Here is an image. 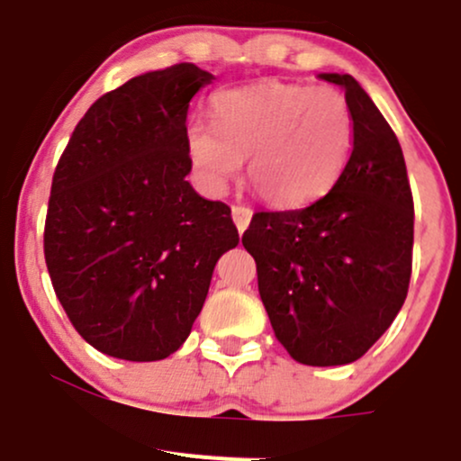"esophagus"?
<instances>
[{"mask_svg":"<svg viewBox=\"0 0 461 461\" xmlns=\"http://www.w3.org/2000/svg\"><path fill=\"white\" fill-rule=\"evenodd\" d=\"M231 218H234L236 227H239V231L243 234V231L248 230L249 221H252V209L245 207V204H234V207H231Z\"/></svg>","mask_w":461,"mask_h":461,"instance_id":"34e87169","label":"esophagus"}]
</instances>
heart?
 I'll return each instance as SVG.
<instances>
[{"instance_id": "1", "label": "heart", "mask_w": 461, "mask_h": 461, "mask_svg": "<svg viewBox=\"0 0 461 461\" xmlns=\"http://www.w3.org/2000/svg\"><path fill=\"white\" fill-rule=\"evenodd\" d=\"M212 124L187 129V151L204 189L225 192L248 158V180L265 203L303 207L328 194L346 169L355 120L328 86L258 82L213 97Z\"/></svg>"}]
</instances>
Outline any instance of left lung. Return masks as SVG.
<instances>
[{
    "mask_svg": "<svg viewBox=\"0 0 461 461\" xmlns=\"http://www.w3.org/2000/svg\"><path fill=\"white\" fill-rule=\"evenodd\" d=\"M321 77L346 91L355 120L350 160L310 207L254 213L243 245L292 359L343 366L375 346L406 301L415 207L402 147L368 93L352 76Z\"/></svg>",
    "mask_w": 461,
    "mask_h": 461,
    "instance_id": "1",
    "label": "left lung"
}]
</instances>
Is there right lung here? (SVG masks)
Returning <instances> with one entry per match:
<instances>
[{
  "label": "right lung",
  "mask_w": 461,
  "mask_h": 461,
  "mask_svg": "<svg viewBox=\"0 0 461 461\" xmlns=\"http://www.w3.org/2000/svg\"><path fill=\"white\" fill-rule=\"evenodd\" d=\"M196 64L133 77L77 122L50 185L44 258L73 328L115 359L174 355L201 314L218 258L239 245L231 209L185 176Z\"/></svg>",
  "instance_id": "1"
}]
</instances>
